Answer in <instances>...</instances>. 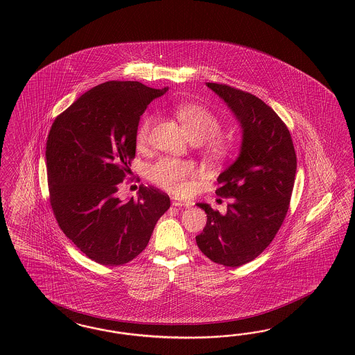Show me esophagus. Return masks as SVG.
<instances>
[{"label": "esophagus", "instance_id": "esophagus-1", "mask_svg": "<svg viewBox=\"0 0 355 355\" xmlns=\"http://www.w3.org/2000/svg\"><path fill=\"white\" fill-rule=\"evenodd\" d=\"M172 205H174V207H190L191 203H190V202H187V200H183V199H180V198L173 196Z\"/></svg>", "mask_w": 355, "mask_h": 355}]
</instances>
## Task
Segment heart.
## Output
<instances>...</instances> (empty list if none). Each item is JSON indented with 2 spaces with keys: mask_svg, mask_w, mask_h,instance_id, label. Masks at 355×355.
Here are the masks:
<instances>
[{
  "mask_svg": "<svg viewBox=\"0 0 355 355\" xmlns=\"http://www.w3.org/2000/svg\"><path fill=\"white\" fill-rule=\"evenodd\" d=\"M175 113L190 139L199 143L207 141L208 148L216 156H223L225 153L227 148L225 141L217 138L221 125L212 112L200 105L183 104L177 107ZM152 122L153 117L150 116L141 121L137 131V143L139 147L147 143ZM193 172L195 168L191 162L164 157L150 165L148 177L152 182L168 191L182 193L186 190L187 178L193 177Z\"/></svg>",
  "mask_w": 355,
  "mask_h": 355,
  "instance_id": "1",
  "label": "heart"
}]
</instances>
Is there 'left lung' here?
Here are the masks:
<instances>
[{"label": "left lung", "mask_w": 355, "mask_h": 355, "mask_svg": "<svg viewBox=\"0 0 355 355\" xmlns=\"http://www.w3.org/2000/svg\"><path fill=\"white\" fill-rule=\"evenodd\" d=\"M205 85L236 117L242 140L236 160L217 178L216 195L230 200L226 214L196 205L207 214L196 243L217 264L239 267L259 257L279 232L291 203L297 156L289 130L263 100L225 85Z\"/></svg>", "instance_id": "1"}]
</instances>
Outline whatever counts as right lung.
<instances>
[{
	"label": "right lung",
	"mask_w": 355,
	"mask_h": 355,
	"mask_svg": "<svg viewBox=\"0 0 355 355\" xmlns=\"http://www.w3.org/2000/svg\"><path fill=\"white\" fill-rule=\"evenodd\" d=\"M166 91L105 82L78 97L49 131L45 157L55 220L98 264L121 266L138 257L171 207L166 193L146 186L138 200L116 195L135 156L140 116Z\"/></svg>",
	"instance_id": "obj_1"
}]
</instances>
